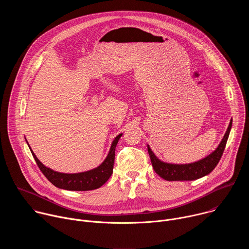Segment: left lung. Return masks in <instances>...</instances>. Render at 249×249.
<instances>
[{
  "label": "left lung",
  "instance_id": "obj_1",
  "mask_svg": "<svg viewBox=\"0 0 249 249\" xmlns=\"http://www.w3.org/2000/svg\"><path fill=\"white\" fill-rule=\"evenodd\" d=\"M231 124H232V120H231L228 130L220 145L218 146V148L212 154H210L208 157L198 161H195L193 163L172 164V163L163 162L155 156L151 148L148 146V152H149L151 161L155 171L161 177V178L167 181L195 180L209 174L217 166V164L219 163L223 156L224 150L227 145V141L230 135V131L231 129Z\"/></svg>",
  "mask_w": 249,
  "mask_h": 249
}]
</instances>
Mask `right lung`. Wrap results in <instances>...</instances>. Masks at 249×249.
Segmentation results:
<instances>
[{
	"mask_svg": "<svg viewBox=\"0 0 249 249\" xmlns=\"http://www.w3.org/2000/svg\"><path fill=\"white\" fill-rule=\"evenodd\" d=\"M122 134H119L114 141L112 142V145L108 156L106 157L104 161L96 168L81 172V173H61L54 171L45 165H43L39 160L34 155L31 151V154L36 161L39 169L45 175L46 178L56 187L66 190H72V191H89L97 189L102 186L106 181L109 179L113 172V165H114V159H115V148L118 143V140Z\"/></svg>",
	"mask_w": 249,
	"mask_h": 249,
	"instance_id": "add662e5",
	"label": "right lung"
}]
</instances>
